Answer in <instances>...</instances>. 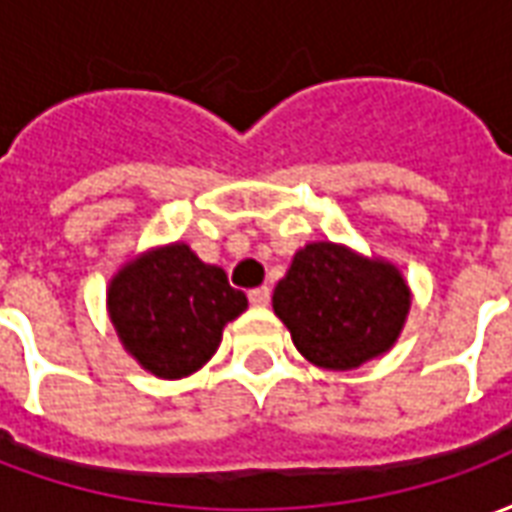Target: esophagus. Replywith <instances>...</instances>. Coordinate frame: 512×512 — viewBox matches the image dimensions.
<instances>
[{
	"label": "esophagus",
	"mask_w": 512,
	"mask_h": 512,
	"mask_svg": "<svg viewBox=\"0 0 512 512\" xmlns=\"http://www.w3.org/2000/svg\"><path fill=\"white\" fill-rule=\"evenodd\" d=\"M268 301H271V290L268 288L249 290V304H252V307H266Z\"/></svg>",
	"instance_id": "esophagus-1"
}]
</instances>
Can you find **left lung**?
<instances>
[{
    "instance_id": "obj_1",
    "label": "left lung",
    "mask_w": 512,
    "mask_h": 512,
    "mask_svg": "<svg viewBox=\"0 0 512 512\" xmlns=\"http://www.w3.org/2000/svg\"><path fill=\"white\" fill-rule=\"evenodd\" d=\"M411 290L392 263L315 241L296 252L274 288V312L299 354L323 370H354L403 332Z\"/></svg>"
}]
</instances>
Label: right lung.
Returning a JSON list of instances; mask_svg holds the SVG:
<instances>
[{
  "instance_id": "right-lung-1",
  "label": "right lung",
  "mask_w": 512,
  "mask_h": 512,
  "mask_svg": "<svg viewBox=\"0 0 512 512\" xmlns=\"http://www.w3.org/2000/svg\"><path fill=\"white\" fill-rule=\"evenodd\" d=\"M117 337L158 378L197 373L222 343V329L246 310L219 266L186 244H169L117 271L106 293Z\"/></svg>"
}]
</instances>
